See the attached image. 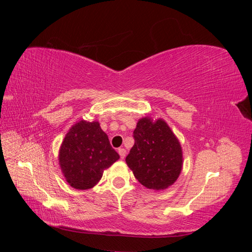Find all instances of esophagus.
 <instances>
[{"label": "esophagus", "mask_w": 252, "mask_h": 252, "mask_svg": "<svg viewBox=\"0 0 252 252\" xmlns=\"http://www.w3.org/2000/svg\"><path fill=\"white\" fill-rule=\"evenodd\" d=\"M119 155H120V157H121V158L123 159L125 157H126V150L124 149V148H119Z\"/></svg>", "instance_id": "esophagus-1"}]
</instances>
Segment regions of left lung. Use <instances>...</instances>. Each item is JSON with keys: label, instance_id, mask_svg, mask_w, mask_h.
Returning a JSON list of instances; mask_svg holds the SVG:
<instances>
[{"label": "left lung", "instance_id": "obj_1", "mask_svg": "<svg viewBox=\"0 0 252 252\" xmlns=\"http://www.w3.org/2000/svg\"><path fill=\"white\" fill-rule=\"evenodd\" d=\"M133 138L126 163L135 179L156 191L173 185L183 168V150L168 124L161 118L144 117L136 123Z\"/></svg>", "mask_w": 252, "mask_h": 252}]
</instances>
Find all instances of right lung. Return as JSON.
<instances>
[{
    "mask_svg": "<svg viewBox=\"0 0 252 252\" xmlns=\"http://www.w3.org/2000/svg\"><path fill=\"white\" fill-rule=\"evenodd\" d=\"M120 158L97 121L81 120L66 133L59 150V165L72 188L94 187L105 169Z\"/></svg>",
    "mask_w": 252,
    "mask_h": 252,
    "instance_id": "add662e5",
    "label": "right lung"
}]
</instances>
